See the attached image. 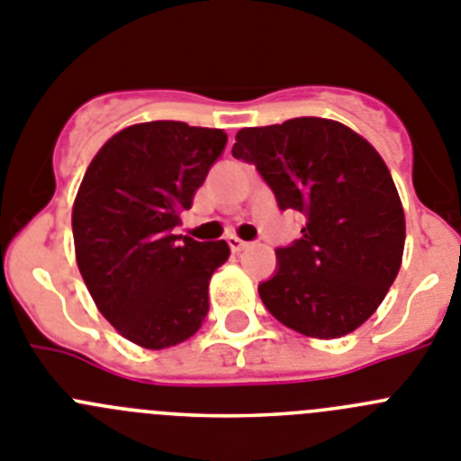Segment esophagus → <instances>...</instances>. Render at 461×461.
<instances>
[{"label":"esophagus","mask_w":461,"mask_h":461,"mask_svg":"<svg viewBox=\"0 0 461 461\" xmlns=\"http://www.w3.org/2000/svg\"><path fill=\"white\" fill-rule=\"evenodd\" d=\"M230 248L234 252H243V250H248V248H250V243H248V240L236 239V236H230Z\"/></svg>","instance_id":"esophagus-1"}]
</instances>
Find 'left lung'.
<instances>
[{"label":"left lung","mask_w":461,"mask_h":461,"mask_svg":"<svg viewBox=\"0 0 461 461\" xmlns=\"http://www.w3.org/2000/svg\"><path fill=\"white\" fill-rule=\"evenodd\" d=\"M234 158L255 165L282 211L303 213L301 239L277 248L259 285L268 312L308 338L333 339L375 314L397 277L404 211L367 140L330 119L243 128Z\"/></svg>","instance_id":"left-lung-1"}]
</instances>
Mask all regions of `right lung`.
I'll use <instances>...</instances> for the list:
<instances>
[{
  "instance_id": "1",
  "label": "right lung",
  "mask_w": 461,
  "mask_h": 461,
  "mask_svg": "<svg viewBox=\"0 0 461 461\" xmlns=\"http://www.w3.org/2000/svg\"><path fill=\"white\" fill-rule=\"evenodd\" d=\"M227 132L149 122L117 132L86 167L73 206L82 280L103 317L144 349L200 330L225 240L176 236L181 211L222 156Z\"/></svg>"
}]
</instances>
